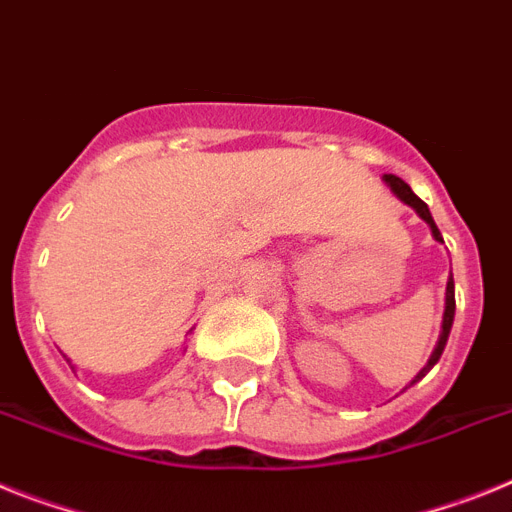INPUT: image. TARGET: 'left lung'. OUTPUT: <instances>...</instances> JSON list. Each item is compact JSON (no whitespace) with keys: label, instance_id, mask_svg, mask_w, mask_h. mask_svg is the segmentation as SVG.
Returning <instances> with one entry per match:
<instances>
[{"label":"left lung","instance_id":"obj_1","mask_svg":"<svg viewBox=\"0 0 512 512\" xmlns=\"http://www.w3.org/2000/svg\"><path fill=\"white\" fill-rule=\"evenodd\" d=\"M386 183H388V186H391L393 194L399 196L401 202L409 204V207H412L414 212H417L419 217H422V220H425L427 225L432 227V235H435V240H443V235H440L438 225H435V220H432L430 209H427V204L422 202V199H419V196L414 194L412 189H409V183L401 181L399 176H391V173H388V176H386ZM453 313H456V292H453V277H451V282H448V290H445V316H443V331H440L438 347H435V352H432V355H430V360H427V365H425V368H422V370H419L417 378H414L412 383H417L419 378H425V375L430 373L432 365H435V362L440 360V355H443L445 342H448V334H451V326H453Z\"/></svg>","mask_w":512,"mask_h":512}]
</instances>
